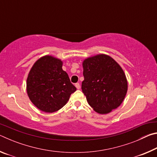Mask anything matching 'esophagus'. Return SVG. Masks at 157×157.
Instances as JSON below:
<instances>
[{
    "mask_svg": "<svg viewBox=\"0 0 157 157\" xmlns=\"http://www.w3.org/2000/svg\"><path fill=\"white\" fill-rule=\"evenodd\" d=\"M75 87L77 88V89H80V85H79V83H76V84H75Z\"/></svg>",
    "mask_w": 157,
    "mask_h": 157,
    "instance_id": "34e87169",
    "label": "esophagus"
}]
</instances>
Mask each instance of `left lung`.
Here are the masks:
<instances>
[{
  "instance_id": "1",
  "label": "left lung",
  "mask_w": 157,
  "mask_h": 157,
  "mask_svg": "<svg viewBox=\"0 0 157 157\" xmlns=\"http://www.w3.org/2000/svg\"><path fill=\"white\" fill-rule=\"evenodd\" d=\"M82 92L89 105L100 114H107L123 102L128 84L121 66L112 57L98 54L82 62Z\"/></svg>"
}]
</instances>
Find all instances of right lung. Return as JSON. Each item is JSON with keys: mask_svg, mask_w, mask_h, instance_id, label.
<instances>
[{"mask_svg": "<svg viewBox=\"0 0 157 157\" xmlns=\"http://www.w3.org/2000/svg\"><path fill=\"white\" fill-rule=\"evenodd\" d=\"M62 66L61 59L45 55L36 61L28 73V95L33 105L44 112L59 110L76 91Z\"/></svg>", "mask_w": 157, "mask_h": 157, "instance_id": "add662e5", "label": "right lung"}]
</instances>
